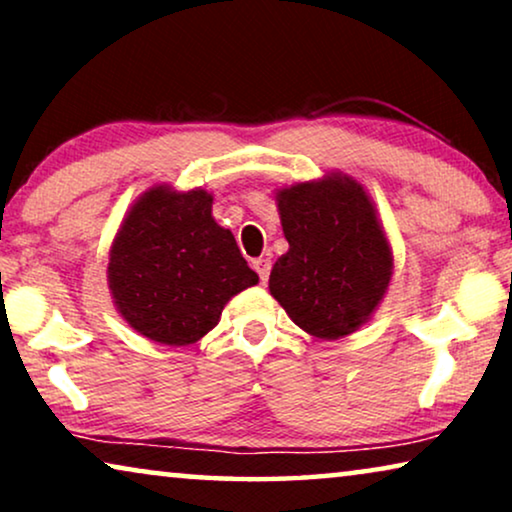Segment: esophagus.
Instances as JSON below:
<instances>
[{"mask_svg": "<svg viewBox=\"0 0 512 512\" xmlns=\"http://www.w3.org/2000/svg\"><path fill=\"white\" fill-rule=\"evenodd\" d=\"M270 268H272V263L268 261V258H256V261H254V270L258 272V277H261V282H263V284L268 282V277H270Z\"/></svg>", "mask_w": 512, "mask_h": 512, "instance_id": "34e87169", "label": "esophagus"}]
</instances>
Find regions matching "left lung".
<instances>
[{"mask_svg":"<svg viewBox=\"0 0 512 512\" xmlns=\"http://www.w3.org/2000/svg\"><path fill=\"white\" fill-rule=\"evenodd\" d=\"M289 251L270 272V293L293 324L338 340L366 324L387 293L394 256L359 181L333 172L277 193Z\"/></svg>","mask_w":512,"mask_h":512,"instance_id":"left-lung-1","label":"left lung"}]
</instances>
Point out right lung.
Returning <instances> with one entry per match:
<instances>
[{
  "label": "right lung",
  "mask_w": 512,
  "mask_h": 512,
  "mask_svg": "<svg viewBox=\"0 0 512 512\" xmlns=\"http://www.w3.org/2000/svg\"><path fill=\"white\" fill-rule=\"evenodd\" d=\"M109 289L123 319L160 345L181 347L219 324L226 303L258 275L202 188L153 186L121 223L109 251Z\"/></svg>",
  "instance_id": "add662e5"
}]
</instances>
